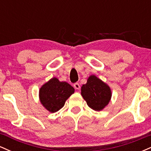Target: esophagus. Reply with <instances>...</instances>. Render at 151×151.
<instances>
[{"instance_id":"obj_1","label":"esophagus","mask_w":151,"mask_h":151,"mask_svg":"<svg viewBox=\"0 0 151 151\" xmlns=\"http://www.w3.org/2000/svg\"><path fill=\"white\" fill-rule=\"evenodd\" d=\"M74 89H77V90L80 89V85H79L78 83H75V84H74Z\"/></svg>"}]
</instances>
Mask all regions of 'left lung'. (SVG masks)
I'll return each instance as SVG.
<instances>
[{"label":"left lung","instance_id":"1","mask_svg":"<svg viewBox=\"0 0 151 151\" xmlns=\"http://www.w3.org/2000/svg\"><path fill=\"white\" fill-rule=\"evenodd\" d=\"M81 94L93 110L100 111L109 104L112 93L109 86L96 76H89L81 88Z\"/></svg>","mask_w":151,"mask_h":151}]
</instances>
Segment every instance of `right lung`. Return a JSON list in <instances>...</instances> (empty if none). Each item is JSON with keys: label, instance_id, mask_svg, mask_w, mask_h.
I'll return each instance as SVG.
<instances>
[{"label": "right lung", "instance_id": "right-lung-1", "mask_svg": "<svg viewBox=\"0 0 151 151\" xmlns=\"http://www.w3.org/2000/svg\"><path fill=\"white\" fill-rule=\"evenodd\" d=\"M74 93V89L70 84L52 77L40 87L39 99L48 111L55 113L65 106L67 99Z\"/></svg>", "mask_w": 151, "mask_h": 151}]
</instances>
